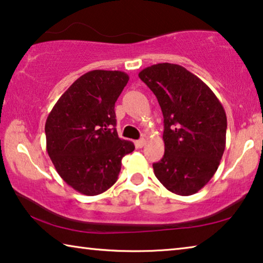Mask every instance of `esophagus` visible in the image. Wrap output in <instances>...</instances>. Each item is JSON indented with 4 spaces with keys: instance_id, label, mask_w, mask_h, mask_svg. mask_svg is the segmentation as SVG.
Returning <instances> with one entry per match:
<instances>
[{
    "instance_id": "obj_1",
    "label": "esophagus",
    "mask_w": 263,
    "mask_h": 263,
    "mask_svg": "<svg viewBox=\"0 0 263 263\" xmlns=\"http://www.w3.org/2000/svg\"><path fill=\"white\" fill-rule=\"evenodd\" d=\"M145 143H146V140H145L144 138H140L139 140H137V142H136V146L137 147H143Z\"/></svg>"
}]
</instances>
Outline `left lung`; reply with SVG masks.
Here are the masks:
<instances>
[{"label": "left lung", "instance_id": "1", "mask_svg": "<svg viewBox=\"0 0 263 263\" xmlns=\"http://www.w3.org/2000/svg\"><path fill=\"white\" fill-rule=\"evenodd\" d=\"M139 78L154 92L164 117L165 151L154 163L156 177L171 193L194 195L210 181L222 159L224 108L204 82L179 65H152Z\"/></svg>", "mask_w": 263, "mask_h": 263}]
</instances>
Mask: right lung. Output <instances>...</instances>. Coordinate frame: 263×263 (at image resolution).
<instances>
[{
    "instance_id": "obj_1",
    "label": "right lung",
    "mask_w": 263,
    "mask_h": 263,
    "mask_svg": "<svg viewBox=\"0 0 263 263\" xmlns=\"http://www.w3.org/2000/svg\"><path fill=\"white\" fill-rule=\"evenodd\" d=\"M130 78L120 70L81 76L47 117V152L60 177L78 193L96 196L118 179L121 159L135 150L116 130V101Z\"/></svg>"
}]
</instances>
